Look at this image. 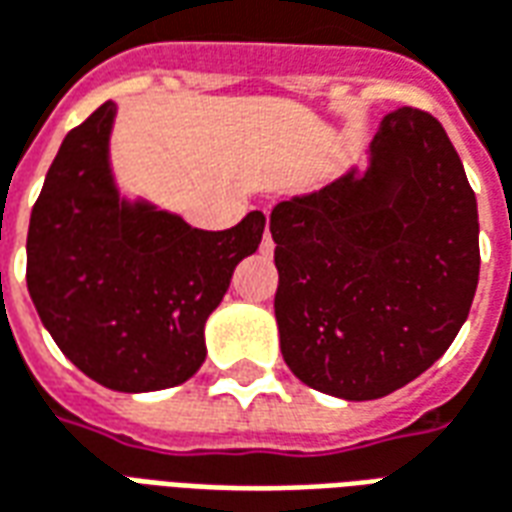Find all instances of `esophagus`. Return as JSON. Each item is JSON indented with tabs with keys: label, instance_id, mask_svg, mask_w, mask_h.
<instances>
[{
	"label": "esophagus",
	"instance_id": "1",
	"mask_svg": "<svg viewBox=\"0 0 512 512\" xmlns=\"http://www.w3.org/2000/svg\"><path fill=\"white\" fill-rule=\"evenodd\" d=\"M264 237H267V234H264Z\"/></svg>",
	"mask_w": 512,
	"mask_h": 512
}]
</instances>
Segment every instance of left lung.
Here are the masks:
<instances>
[{
  "mask_svg": "<svg viewBox=\"0 0 512 512\" xmlns=\"http://www.w3.org/2000/svg\"><path fill=\"white\" fill-rule=\"evenodd\" d=\"M364 176L281 201L275 320L286 366L342 400H378L447 353L480 278L477 198L430 112L380 123Z\"/></svg>",
  "mask_w": 512,
  "mask_h": 512,
  "instance_id": "left-lung-1",
  "label": "left lung"
}]
</instances>
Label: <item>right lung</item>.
<instances>
[{
    "instance_id": "add662e5",
    "label": "right lung",
    "mask_w": 512,
    "mask_h": 512,
    "mask_svg": "<svg viewBox=\"0 0 512 512\" xmlns=\"http://www.w3.org/2000/svg\"><path fill=\"white\" fill-rule=\"evenodd\" d=\"M112 118L107 101L65 134L32 206L27 289L88 378L115 391L170 389L204 364L206 320L259 248L264 215L201 231L121 201L107 162Z\"/></svg>"
}]
</instances>
